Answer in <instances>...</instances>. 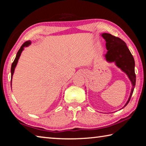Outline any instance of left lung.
<instances>
[{
	"mask_svg": "<svg viewBox=\"0 0 146 146\" xmlns=\"http://www.w3.org/2000/svg\"><path fill=\"white\" fill-rule=\"evenodd\" d=\"M101 36L106 40V47L108 50L104 55L105 60L109 63L114 62L117 67L126 74L132 84L129 97L125 104L120 109L122 110L129 103L134 91L136 83L135 60L126 44L120 38L106 33H102Z\"/></svg>",
	"mask_w": 146,
	"mask_h": 146,
	"instance_id": "obj_1",
	"label": "left lung"
}]
</instances>
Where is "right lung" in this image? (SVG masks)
<instances>
[{"mask_svg": "<svg viewBox=\"0 0 146 146\" xmlns=\"http://www.w3.org/2000/svg\"><path fill=\"white\" fill-rule=\"evenodd\" d=\"M31 44V42L30 40H28L26 41V42H24L22 46L21 47V48H20L19 50L18 51V52L17 53V55H16V57L15 58V60L13 61V62L11 64V82H12V78H13V73H14V71H15V69L16 66L17 65V63H18V61H19V59L20 58V56H21V55L22 52H23V50L24 49V48L25 47H28L29 46L30 44Z\"/></svg>", "mask_w": 146, "mask_h": 146, "instance_id": "right-lung-1", "label": "right lung"}]
</instances>
